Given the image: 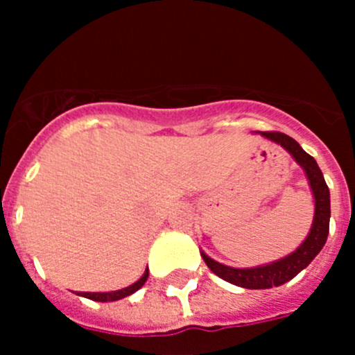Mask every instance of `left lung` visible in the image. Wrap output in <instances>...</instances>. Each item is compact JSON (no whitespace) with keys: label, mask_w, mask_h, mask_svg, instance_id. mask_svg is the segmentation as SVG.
<instances>
[{"label":"left lung","mask_w":355,"mask_h":355,"mask_svg":"<svg viewBox=\"0 0 355 355\" xmlns=\"http://www.w3.org/2000/svg\"><path fill=\"white\" fill-rule=\"evenodd\" d=\"M261 135L280 144L302 166V170L306 171L311 191H313L314 196V220L306 241L297 247L292 254L278 261H273L270 264H263V266H225V264L218 263V261L211 259L209 256L200 252L204 263L207 264V268L214 275L223 278L228 284L254 290L280 287V285L292 280L293 277H297L320 254V250L323 249L324 242L328 239V232H330V189H328L327 182H324V177L321 173L320 166H318L316 159L307 155L300 148L299 142L293 141L288 135L282 134V132H261Z\"/></svg>","instance_id":"obj_1"}]
</instances>
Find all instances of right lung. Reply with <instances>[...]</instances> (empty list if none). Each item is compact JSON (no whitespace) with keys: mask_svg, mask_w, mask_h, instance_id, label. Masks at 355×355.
Masks as SVG:
<instances>
[{"mask_svg":"<svg viewBox=\"0 0 355 355\" xmlns=\"http://www.w3.org/2000/svg\"><path fill=\"white\" fill-rule=\"evenodd\" d=\"M148 277H149V271L146 270V273L142 275V277L139 278L135 284H132L130 287H127V288L114 290V292H78L77 295H82V297H85V299H91V300H98V302H113V300H120V299H123V297H128V295H132L134 292H137V290L146 284Z\"/></svg>","mask_w":355,"mask_h":355,"instance_id":"add662e5","label":"right lung"}]
</instances>
